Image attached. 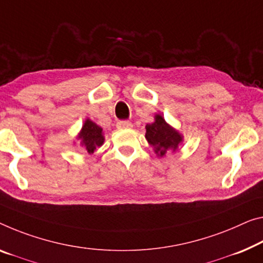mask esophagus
Wrapping results in <instances>:
<instances>
[{
  "instance_id": "esophagus-1",
  "label": "esophagus",
  "mask_w": 263,
  "mask_h": 263,
  "mask_svg": "<svg viewBox=\"0 0 263 263\" xmlns=\"http://www.w3.org/2000/svg\"><path fill=\"white\" fill-rule=\"evenodd\" d=\"M116 127L119 129H128L133 127V123L130 121H119V122L116 123Z\"/></svg>"
}]
</instances>
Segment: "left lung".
Here are the masks:
<instances>
[{
    "label": "left lung",
    "mask_w": 263,
    "mask_h": 263,
    "mask_svg": "<svg viewBox=\"0 0 263 263\" xmlns=\"http://www.w3.org/2000/svg\"><path fill=\"white\" fill-rule=\"evenodd\" d=\"M145 140L154 149V153L162 157L167 152L175 153L183 142V135L172 127L161 114H155L154 122L145 126Z\"/></svg>",
    "instance_id": "1"
}]
</instances>
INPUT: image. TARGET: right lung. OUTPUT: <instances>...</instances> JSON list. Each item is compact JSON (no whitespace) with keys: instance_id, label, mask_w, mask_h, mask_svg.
Here are the masks:
<instances>
[{"instance_id":"add662e5","label":"right lung","mask_w":263,"mask_h":263,"mask_svg":"<svg viewBox=\"0 0 263 263\" xmlns=\"http://www.w3.org/2000/svg\"><path fill=\"white\" fill-rule=\"evenodd\" d=\"M80 147L87 152L88 154H92L96 149L104 143L103 129L99 124H96L90 119L84 120L80 133L76 136ZM76 142H74L75 144Z\"/></svg>"}]
</instances>
